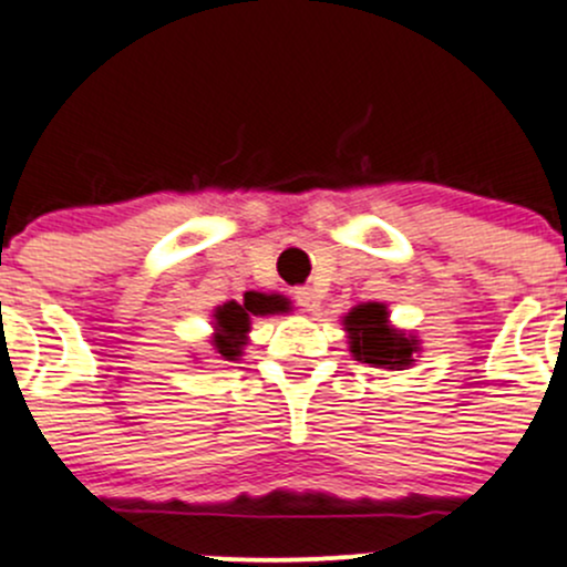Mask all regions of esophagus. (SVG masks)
I'll return each mask as SVG.
<instances>
[{
  "label": "esophagus",
  "instance_id": "34e87169",
  "mask_svg": "<svg viewBox=\"0 0 567 567\" xmlns=\"http://www.w3.org/2000/svg\"><path fill=\"white\" fill-rule=\"evenodd\" d=\"M295 302L302 308V311L313 313V311H319V306H322V297H319L311 286H302V289L295 291Z\"/></svg>",
  "mask_w": 567,
  "mask_h": 567
}]
</instances>
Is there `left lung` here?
<instances>
[{
  "instance_id": "obj_1",
  "label": "left lung",
  "mask_w": 567,
  "mask_h": 567,
  "mask_svg": "<svg viewBox=\"0 0 567 567\" xmlns=\"http://www.w3.org/2000/svg\"><path fill=\"white\" fill-rule=\"evenodd\" d=\"M349 352L358 363L384 371H406L420 358V338L390 322L384 302H360L341 317Z\"/></svg>"
}]
</instances>
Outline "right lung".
Here are the masks:
<instances>
[{"label":"right lung","instance_id":"1","mask_svg":"<svg viewBox=\"0 0 567 567\" xmlns=\"http://www.w3.org/2000/svg\"><path fill=\"white\" fill-rule=\"evenodd\" d=\"M291 302L284 295H267V291H245L243 302L229 300L213 311V336H209V347H213L218 360H235L243 358V349L248 347L250 319L254 317H272V313H286Z\"/></svg>","mask_w":567,"mask_h":567}]
</instances>
